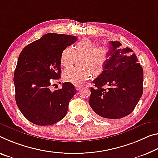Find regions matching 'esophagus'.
<instances>
[{"label":"esophagus","mask_w":158,"mask_h":158,"mask_svg":"<svg viewBox=\"0 0 158 158\" xmlns=\"http://www.w3.org/2000/svg\"><path fill=\"white\" fill-rule=\"evenodd\" d=\"M75 88L77 90V91H79L81 89V86H79V85H77V86H75Z\"/></svg>","instance_id":"obj_1"}]
</instances>
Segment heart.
<instances>
[{
  "label": "heart",
  "mask_w": 158,
  "mask_h": 158,
  "mask_svg": "<svg viewBox=\"0 0 158 158\" xmlns=\"http://www.w3.org/2000/svg\"><path fill=\"white\" fill-rule=\"evenodd\" d=\"M82 57L80 64L87 69L70 68L64 71L63 79L74 85H79L89 79L91 71L94 74L102 72L110 57V49L106 46H97L89 39H85L78 42L74 46L66 47L60 55V64L68 68L73 64L75 57Z\"/></svg>",
  "instance_id": "heart-1"
}]
</instances>
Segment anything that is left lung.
<instances>
[{
  "mask_svg": "<svg viewBox=\"0 0 158 158\" xmlns=\"http://www.w3.org/2000/svg\"><path fill=\"white\" fill-rule=\"evenodd\" d=\"M110 57L93 81L89 105L104 119H120L133 112L143 94V71L133 51L110 41Z\"/></svg>",
  "mask_w": 158,
  "mask_h": 158,
  "instance_id": "1",
  "label": "left lung"
}]
</instances>
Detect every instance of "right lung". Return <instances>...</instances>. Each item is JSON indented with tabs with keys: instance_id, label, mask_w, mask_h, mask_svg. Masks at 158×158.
I'll list each match as a JSON object with an SVG mask.
<instances>
[{
	"instance_id": "obj_1",
	"label": "right lung",
	"mask_w": 158,
	"mask_h": 158,
	"mask_svg": "<svg viewBox=\"0 0 158 158\" xmlns=\"http://www.w3.org/2000/svg\"><path fill=\"white\" fill-rule=\"evenodd\" d=\"M77 40L75 36L48 33L32 42L19 54L14 73L15 101L24 117L40 126L51 125L65 116L70 100L76 94L72 84L51 91L60 77V55Z\"/></svg>"
}]
</instances>
